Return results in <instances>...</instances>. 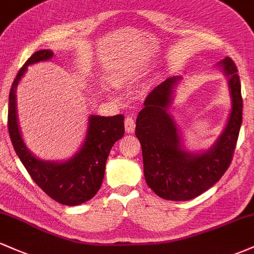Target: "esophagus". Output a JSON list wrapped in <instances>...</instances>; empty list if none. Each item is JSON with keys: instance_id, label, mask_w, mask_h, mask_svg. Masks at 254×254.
<instances>
[{"instance_id": "obj_1", "label": "esophagus", "mask_w": 254, "mask_h": 254, "mask_svg": "<svg viewBox=\"0 0 254 254\" xmlns=\"http://www.w3.org/2000/svg\"><path fill=\"white\" fill-rule=\"evenodd\" d=\"M125 131H127V133H132L133 130H135V117H133L132 115L127 116V118H125Z\"/></svg>"}]
</instances>
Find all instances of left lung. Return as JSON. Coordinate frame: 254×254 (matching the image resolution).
I'll list each match as a JSON object with an SVG mask.
<instances>
[{"instance_id": "obj_1", "label": "left lung", "mask_w": 254, "mask_h": 254, "mask_svg": "<svg viewBox=\"0 0 254 254\" xmlns=\"http://www.w3.org/2000/svg\"><path fill=\"white\" fill-rule=\"evenodd\" d=\"M228 77L232 109L226 127L206 151L184 149L182 136L168 113L179 76L167 78L144 100L136 119V137L142 145L144 178L159 197L189 200L215 185L228 170L243 122L241 84L235 63L226 57L218 63Z\"/></svg>"}]
</instances>
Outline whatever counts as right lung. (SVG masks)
Listing matches in <instances>:
<instances>
[{"label":"right lung","mask_w":254,"mask_h":254,"mask_svg":"<svg viewBox=\"0 0 254 254\" xmlns=\"http://www.w3.org/2000/svg\"><path fill=\"white\" fill-rule=\"evenodd\" d=\"M52 56L51 50L34 52L16 74L9 93L8 131L14 150L34 183L56 202L80 205L94 197L100 189L110 151L124 136V116H90L82 147L66 161H45L34 156L26 147L17 123L16 87L28 65L51 60Z\"/></svg>","instance_id":"1"}]
</instances>
